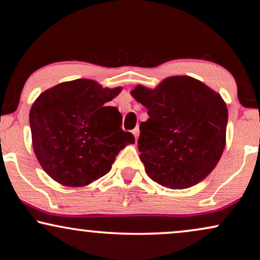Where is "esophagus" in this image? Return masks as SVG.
<instances>
[{"instance_id": "obj_1", "label": "esophagus", "mask_w": 260, "mask_h": 260, "mask_svg": "<svg viewBox=\"0 0 260 260\" xmlns=\"http://www.w3.org/2000/svg\"><path fill=\"white\" fill-rule=\"evenodd\" d=\"M132 133H133V136L136 137V140L138 139V137H139V128H138V127L134 128V129L132 131Z\"/></svg>"}]
</instances>
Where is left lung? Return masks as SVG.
Wrapping results in <instances>:
<instances>
[{"instance_id":"8db88e82","label":"left lung","mask_w":260,"mask_h":260,"mask_svg":"<svg viewBox=\"0 0 260 260\" xmlns=\"http://www.w3.org/2000/svg\"><path fill=\"white\" fill-rule=\"evenodd\" d=\"M131 94L148 109L138 148L146 174L170 189H186L214 170L226 143L228 108L219 93L190 76H171Z\"/></svg>"}]
</instances>
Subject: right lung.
Returning <instances> with one entry per match:
<instances>
[{
  "mask_svg": "<svg viewBox=\"0 0 260 260\" xmlns=\"http://www.w3.org/2000/svg\"><path fill=\"white\" fill-rule=\"evenodd\" d=\"M121 90L79 79L45 90L34 102V152L52 179L71 187L89 185L111 170L124 146L134 144L133 134L122 131L117 108L106 106Z\"/></svg>",
  "mask_w": 260,
  "mask_h": 260,
  "instance_id": "right-lung-1",
  "label": "right lung"
}]
</instances>
